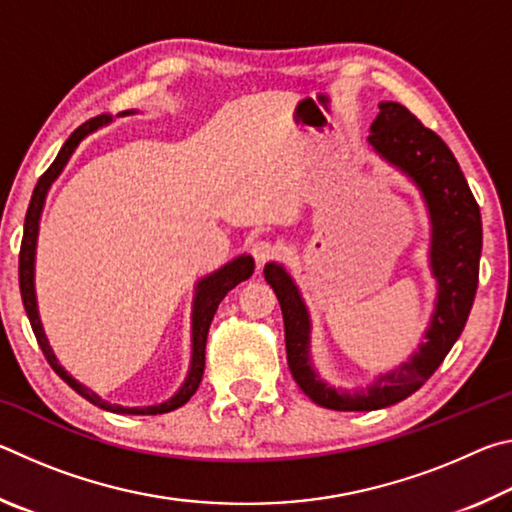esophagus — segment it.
<instances>
[{"instance_id": "1", "label": "esophagus", "mask_w": 512, "mask_h": 512, "mask_svg": "<svg viewBox=\"0 0 512 512\" xmlns=\"http://www.w3.org/2000/svg\"><path fill=\"white\" fill-rule=\"evenodd\" d=\"M250 255L255 257L257 266H264L266 262H271V259L277 255V246L268 239H257L255 244L250 246Z\"/></svg>"}]
</instances>
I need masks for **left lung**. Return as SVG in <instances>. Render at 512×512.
<instances>
[{"label":"left lung","mask_w":512,"mask_h":512,"mask_svg":"<svg viewBox=\"0 0 512 512\" xmlns=\"http://www.w3.org/2000/svg\"><path fill=\"white\" fill-rule=\"evenodd\" d=\"M368 142L381 158L409 176L424 196L431 219V271L438 300L420 350L397 370L379 375L366 391H336L311 368L309 311L280 264H266L264 277L282 307L289 370L311 402L332 411H375L406 400L427 381L458 341L479 287L481 212L461 167L440 137L402 103L381 101Z\"/></svg>","instance_id":"8db88e82"}]
</instances>
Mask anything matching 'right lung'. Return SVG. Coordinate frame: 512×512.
Segmentation results:
<instances>
[{"label":"right lung","mask_w":512,"mask_h":512,"mask_svg":"<svg viewBox=\"0 0 512 512\" xmlns=\"http://www.w3.org/2000/svg\"><path fill=\"white\" fill-rule=\"evenodd\" d=\"M126 115V112H124ZM110 121L108 115H99L94 119H88L85 124H81L76 131L67 137V142L63 144V149L58 151L56 160L51 162V167L42 173L36 189H33L29 210H27V219H24V235H22V246H20V291H22V302L24 309H27L29 323L33 327V334H36L38 345L45 359L49 361V366L56 370V375L67 381L69 386L74 388L76 393L85 400L92 402L99 409H106L112 413H126V415H158V413H169L178 406H183L189 402L198 386H201L203 379V370H205V343H207V332H210L212 318L216 314V307L219 302L228 296V291L237 287L239 282L248 280L255 271V262L253 257L241 255L237 259H232L230 264H225L219 271L203 277L201 282L196 284V296H194V311H192V368H189V375L185 379V384L180 386V391L171 397V400L155 404V406H119V404H110L103 402L97 393H92L90 388H85L81 381H76L72 375H67V370L60 366L58 359L51 352L45 329L40 325V316H38V305H36V287H33V264H36V241H38V223H40V212L42 205H45V196L49 192V187L54 180L60 176V171L65 169L67 160L72 158V153L83 137H88L92 131H97L99 126H106Z\"/></svg>","instance_id":"1"}]
</instances>
